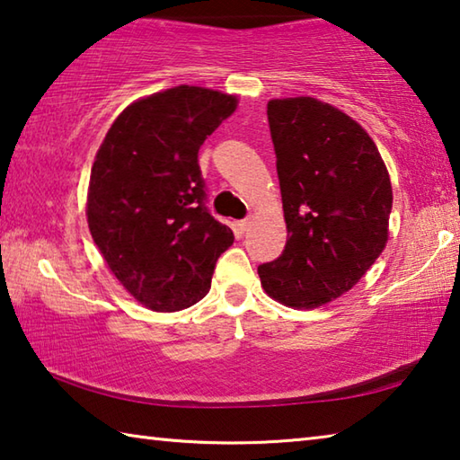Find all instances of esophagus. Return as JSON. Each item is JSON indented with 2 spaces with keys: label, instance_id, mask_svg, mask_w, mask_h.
Returning a JSON list of instances; mask_svg holds the SVG:
<instances>
[{
  "label": "esophagus",
  "instance_id": "34e87169",
  "mask_svg": "<svg viewBox=\"0 0 460 460\" xmlns=\"http://www.w3.org/2000/svg\"><path fill=\"white\" fill-rule=\"evenodd\" d=\"M249 227H252V219H243V221H239V223H237V229H239L241 233L249 231Z\"/></svg>",
  "mask_w": 460,
  "mask_h": 460
}]
</instances>
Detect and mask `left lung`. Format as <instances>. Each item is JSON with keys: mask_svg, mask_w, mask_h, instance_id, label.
<instances>
[{"mask_svg": "<svg viewBox=\"0 0 460 460\" xmlns=\"http://www.w3.org/2000/svg\"><path fill=\"white\" fill-rule=\"evenodd\" d=\"M288 241L258 274L271 298L316 308L359 282L384 252L392 182L359 123L313 97L268 103Z\"/></svg>", "mask_w": 460, "mask_h": 460, "instance_id": "8db88e82", "label": "left lung"}]
</instances>
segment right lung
Masks as SVG:
<instances>
[{
    "instance_id": "1",
    "label": "right lung",
    "mask_w": 460,
    "mask_h": 460,
    "mask_svg": "<svg viewBox=\"0 0 460 460\" xmlns=\"http://www.w3.org/2000/svg\"><path fill=\"white\" fill-rule=\"evenodd\" d=\"M237 99L181 87L121 111L91 170L93 241L123 288L160 313L205 298L233 231L207 207L199 150L235 111Z\"/></svg>"
}]
</instances>
